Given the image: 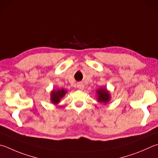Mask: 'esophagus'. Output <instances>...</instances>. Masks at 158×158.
<instances>
[{
	"instance_id": "obj_1",
	"label": "esophagus",
	"mask_w": 158,
	"mask_h": 158,
	"mask_svg": "<svg viewBox=\"0 0 158 158\" xmlns=\"http://www.w3.org/2000/svg\"><path fill=\"white\" fill-rule=\"evenodd\" d=\"M77 87H78V88L80 89H82L84 88V85H83L82 83H78V84L77 85Z\"/></svg>"
}]
</instances>
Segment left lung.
Returning <instances> with one entry per match:
<instances>
[{
	"label": "left lung",
	"instance_id": "obj_1",
	"mask_svg": "<svg viewBox=\"0 0 158 158\" xmlns=\"http://www.w3.org/2000/svg\"><path fill=\"white\" fill-rule=\"evenodd\" d=\"M97 93L98 95V100L99 101V102H104V103H106L107 102H109V100L110 99V96H109V92L107 91L106 89H100V90L97 91Z\"/></svg>",
	"mask_w": 158,
	"mask_h": 158
}]
</instances>
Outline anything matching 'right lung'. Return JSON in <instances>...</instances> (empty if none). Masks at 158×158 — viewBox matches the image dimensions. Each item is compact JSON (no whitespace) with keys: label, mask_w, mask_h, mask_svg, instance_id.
Wrapping results in <instances>:
<instances>
[{"label":"right lung","mask_w":158,"mask_h":158,"mask_svg":"<svg viewBox=\"0 0 158 158\" xmlns=\"http://www.w3.org/2000/svg\"><path fill=\"white\" fill-rule=\"evenodd\" d=\"M66 92L67 91L64 90V89H61V90L59 89L58 91H53L51 95L52 102L53 104L58 103L61 98L64 96L65 94H66Z\"/></svg>","instance_id":"obj_1"}]
</instances>
